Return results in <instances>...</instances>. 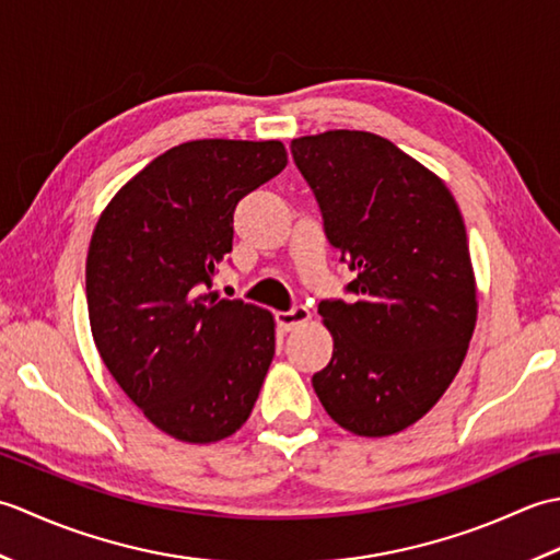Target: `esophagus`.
Instances as JSON below:
<instances>
[{"label":"esophagus","instance_id":"obj_1","mask_svg":"<svg viewBox=\"0 0 560 560\" xmlns=\"http://www.w3.org/2000/svg\"><path fill=\"white\" fill-rule=\"evenodd\" d=\"M277 323L283 331H293V329H299V327L311 323V311L303 305L293 307V311H281V313H277Z\"/></svg>","mask_w":560,"mask_h":560}]
</instances>
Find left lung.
I'll return each mask as SVG.
<instances>
[{"instance_id":"left-lung-1","label":"left lung","mask_w":560,"mask_h":560,"mask_svg":"<svg viewBox=\"0 0 560 560\" xmlns=\"http://www.w3.org/2000/svg\"><path fill=\"white\" fill-rule=\"evenodd\" d=\"M291 153L355 271L353 303H319L335 351L313 387L347 431L395 435L445 395L477 327L459 207L433 171L373 132L299 137Z\"/></svg>"}]
</instances>
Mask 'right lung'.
<instances>
[{
  "label": "right lung",
  "instance_id": "add662e5",
  "mask_svg": "<svg viewBox=\"0 0 560 560\" xmlns=\"http://www.w3.org/2000/svg\"><path fill=\"white\" fill-rule=\"evenodd\" d=\"M279 139L173 147L103 209L86 257L101 359L141 413L175 440L241 431L273 359V315L207 293L233 249V211L287 168Z\"/></svg>",
  "mask_w": 560,
  "mask_h": 560
}]
</instances>
